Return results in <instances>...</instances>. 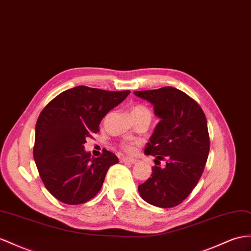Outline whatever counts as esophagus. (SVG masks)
I'll return each mask as SVG.
<instances>
[{
    "mask_svg": "<svg viewBox=\"0 0 251 251\" xmlns=\"http://www.w3.org/2000/svg\"><path fill=\"white\" fill-rule=\"evenodd\" d=\"M122 161L125 162V163L136 164V163L138 162V160H136V159H132V158H123V159H122Z\"/></svg>",
    "mask_w": 251,
    "mask_h": 251,
    "instance_id": "obj_1",
    "label": "esophagus"
}]
</instances>
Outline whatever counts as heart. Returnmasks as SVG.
<instances>
[{
	"instance_id": "b5f03b06",
	"label": "heart",
	"mask_w": 251,
	"mask_h": 251,
	"mask_svg": "<svg viewBox=\"0 0 251 251\" xmlns=\"http://www.w3.org/2000/svg\"><path fill=\"white\" fill-rule=\"evenodd\" d=\"M139 115H146L151 118V111L144 106H136L131 109V117H139ZM123 149L127 152H131L133 151V146L130 144H125Z\"/></svg>"
}]
</instances>
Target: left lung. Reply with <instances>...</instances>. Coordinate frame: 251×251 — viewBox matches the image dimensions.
Listing matches in <instances>:
<instances>
[{"mask_svg":"<svg viewBox=\"0 0 251 251\" xmlns=\"http://www.w3.org/2000/svg\"><path fill=\"white\" fill-rule=\"evenodd\" d=\"M133 93L150 101L160 119L144 150L145 155L155 156L156 165L151 177L138 187L139 194L156 207H175L196 187L207 162V119L201 106L176 88ZM161 159L166 161L163 168L158 166Z\"/></svg>","mask_w":251,"mask_h":251,"instance_id":"8db88e82","label":"left lung"}]
</instances>
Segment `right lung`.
Returning a JSON list of instances; mask_svg holds the SVG:
<instances>
[{
    "label": "right lung",
    "mask_w": 251,
    "mask_h": 251,
    "mask_svg": "<svg viewBox=\"0 0 251 251\" xmlns=\"http://www.w3.org/2000/svg\"><path fill=\"white\" fill-rule=\"evenodd\" d=\"M129 93L78 86L57 95L41 111L34 160L47 190L59 201L87 202L101 189L109 168L119 162L106 150L100 157H91L83 144L100 131L102 118Z\"/></svg>",
    "instance_id": "1"
}]
</instances>
